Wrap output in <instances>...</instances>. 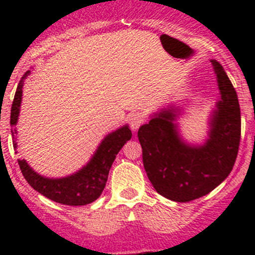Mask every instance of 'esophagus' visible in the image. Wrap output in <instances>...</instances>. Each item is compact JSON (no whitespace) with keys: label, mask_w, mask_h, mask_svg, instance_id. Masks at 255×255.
Instances as JSON below:
<instances>
[{"label":"esophagus","mask_w":255,"mask_h":255,"mask_svg":"<svg viewBox=\"0 0 255 255\" xmlns=\"http://www.w3.org/2000/svg\"><path fill=\"white\" fill-rule=\"evenodd\" d=\"M129 123H130V128H131L132 130L139 129V126L144 123V116L140 114V112H134V114L130 115Z\"/></svg>","instance_id":"34e87169"}]
</instances>
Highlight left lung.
I'll return each mask as SVG.
<instances>
[{
	"label": "left lung",
	"mask_w": 255,
	"mask_h": 255,
	"mask_svg": "<svg viewBox=\"0 0 255 255\" xmlns=\"http://www.w3.org/2000/svg\"><path fill=\"white\" fill-rule=\"evenodd\" d=\"M211 62L221 101L212 115L209 138L203 145L182 141L173 108L155 114L138 131L148 179L157 193L173 202H190L211 193L229 176L238 157L242 135L238 94L220 62Z\"/></svg>",
	"instance_id": "obj_1"
}]
</instances>
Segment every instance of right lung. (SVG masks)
<instances>
[{"label": "right lung", "mask_w": 255, "mask_h": 255, "mask_svg": "<svg viewBox=\"0 0 255 255\" xmlns=\"http://www.w3.org/2000/svg\"><path fill=\"white\" fill-rule=\"evenodd\" d=\"M28 75L29 71H26L25 75L20 80L12 106H11L10 125L12 126L11 134H12V143L15 149L17 148L16 138H15V134H16L15 125L17 123L20 105H21L22 85ZM131 130L126 125L108 134L100 144V147L87 166H84L82 170L74 175L62 177V179H48V177L40 176L39 173L31 170L25 159H19L17 162L28 184L38 193L61 204L85 206L94 202L102 194L106 182H107L108 172L116 158V154L120 152L124 144L131 139Z\"/></svg>", "instance_id": "1"}]
</instances>
